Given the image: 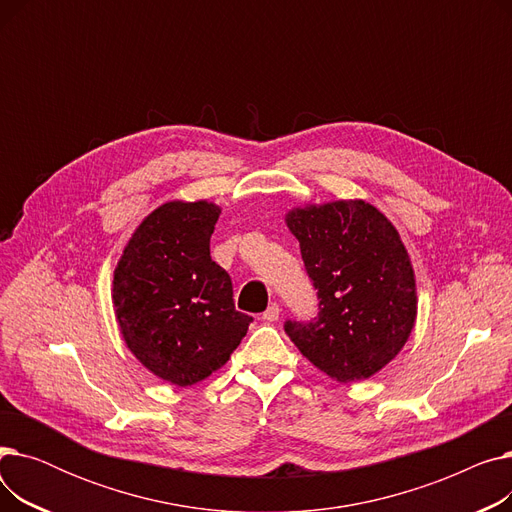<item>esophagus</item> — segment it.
Here are the masks:
<instances>
[{
  "instance_id": "1",
  "label": "esophagus",
  "mask_w": 512,
  "mask_h": 512,
  "mask_svg": "<svg viewBox=\"0 0 512 512\" xmlns=\"http://www.w3.org/2000/svg\"><path fill=\"white\" fill-rule=\"evenodd\" d=\"M261 317H263V321H278V317H280V305L272 303L270 307L265 309V313H263Z\"/></svg>"
}]
</instances>
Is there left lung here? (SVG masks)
Returning <instances> with one entry per match:
<instances>
[{"instance_id":"left-lung-1","label":"left lung","mask_w":512,"mask_h":512,"mask_svg":"<svg viewBox=\"0 0 512 512\" xmlns=\"http://www.w3.org/2000/svg\"><path fill=\"white\" fill-rule=\"evenodd\" d=\"M284 222L319 299L317 319L286 321V334L328 378H371L402 351L417 319L415 270L398 230L363 199L292 207Z\"/></svg>"}]
</instances>
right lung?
I'll use <instances>...</instances> for the list:
<instances>
[{
    "mask_svg": "<svg viewBox=\"0 0 512 512\" xmlns=\"http://www.w3.org/2000/svg\"><path fill=\"white\" fill-rule=\"evenodd\" d=\"M220 213L205 199L155 207L114 270L112 303L128 351L180 388L224 367L253 321L234 309L230 276L209 255Z\"/></svg>",
    "mask_w": 512,
    "mask_h": 512,
    "instance_id": "right-lung-1",
    "label": "right lung"
}]
</instances>
